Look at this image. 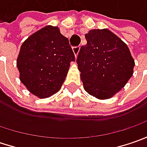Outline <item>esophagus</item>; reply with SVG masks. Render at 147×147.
<instances>
[{
    "instance_id": "obj_1",
    "label": "esophagus",
    "mask_w": 147,
    "mask_h": 147,
    "mask_svg": "<svg viewBox=\"0 0 147 147\" xmlns=\"http://www.w3.org/2000/svg\"><path fill=\"white\" fill-rule=\"evenodd\" d=\"M79 51H80V47H73V51H74V53L75 55V57H77V55H78V54L79 52Z\"/></svg>"
}]
</instances>
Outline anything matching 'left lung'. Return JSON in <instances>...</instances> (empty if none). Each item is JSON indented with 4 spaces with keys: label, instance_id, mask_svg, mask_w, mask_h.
<instances>
[{
    "label": "left lung",
    "instance_id": "1",
    "mask_svg": "<svg viewBox=\"0 0 147 147\" xmlns=\"http://www.w3.org/2000/svg\"><path fill=\"white\" fill-rule=\"evenodd\" d=\"M77 64L85 91L97 99L112 97L132 77L134 59L127 46L108 29L85 34Z\"/></svg>",
    "mask_w": 147,
    "mask_h": 147
}]
</instances>
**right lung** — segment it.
<instances>
[{"label":"right lung","instance_id":"right-lung-1","mask_svg":"<svg viewBox=\"0 0 147 147\" xmlns=\"http://www.w3.org/2000/svg\"><path fill=\"white\" fill-rule=\"evenodd\" d=\"M75 60L69 39L57 27L46 26L32 34L20 47L17 59L20 78L40 98L52 96L65 81L71 61Z\"/></svg>","mask_w":147,"mask_h":147}]
</instances>
